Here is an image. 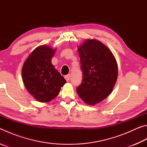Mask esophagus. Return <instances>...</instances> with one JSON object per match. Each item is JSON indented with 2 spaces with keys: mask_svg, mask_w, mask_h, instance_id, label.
Returning <instances> with one entry per match:
<instances>
[{
  "mask_svg": "<svg viewBox=\"0 0 147 147\" xmlns=\"http://www.w3.org/2000/svg\"><path fill=\"white\" fill-rule=\"evenodd\" d=\"M70 78H71L70 74H68V75L65 76V79L66 80L67 82H69V80H70Z\"/></svg>",
  "mask_w": 147,
  "mask_h": 147,
  "instance_id": "34e87169",
  "label": "esophagus"
}]
</instances>
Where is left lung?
I'll list each match as a JSON object with an SVG mask.
<instances>
[{"label": "left lung", "mask_w": 147, "mask_h": 147, "mask_svg": "<svg viewBox=\"0 0 147 147\" xmlns=\"http://www.w3.org/2000/svg\"><path fill=\"white\" fill-rule=\"evenodd\" d=\"M78 51L83 78L77 93L84 102L94 106L112 91L118 76L117 63L110 50L96 39H86Z\"/></svg>", "instance_id": "1"}]
</instances>
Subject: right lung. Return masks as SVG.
Wrapping results in <instances>:
<instances>
[{
	"instance_id": "right-lung-1",
	"label": "right lung",
	"mask_w": 147,
	"mask_h": 147,
	"mask_svg": "<svg viewBox=\"0 0 147 147\" xmlns=\"http://www.w3.org/2000/svg\"><path fill=\"white\" fill-rule=\"evenodd\" d=\"M56 50L47 45L35 49L22 69L23 81L27 91L40 102L56 98L66 80L51 63Z\"/></svg>"
}]
</instances>
